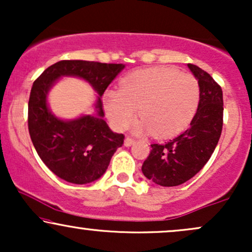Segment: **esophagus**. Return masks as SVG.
Here are the masks:
<instances>
[{"label": "esophagus", "mask_w": 252, "mask_h": 252, "mask_svg": "<svg viewBox=\"0 0 252 252\" xmlns=\"http://www.w3.org/2000/svg\"><path fill=\"white\" fill-rule=\"evenodd\" d=\"M134 143H135V140H134V138H131V137H126V140H124V146H126V147L132 146Z\"/></svg>", "instance_id": "1"}]
</instances>
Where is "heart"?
<instances>
[{
    "label": "heart",
    "mask_w": 252,
    "mask_h": 252,
    "mask_svg": "<svg viewBox=\"0 0 252 252\" xmlns=\"http://www.w3.org/2000/svg\"><path fill=\"white\" fill-rule=\"evenodd\" d=\"M200 98L198 79L190 73L172 67L143 68L124 77L120 90L104 94L106 115L117 129L123 130L138 115L142 122L137 132H152L164 138L179 134L189 126Z\"/></svg>",
    "instance_id": "heart-1"
}]
</instances>
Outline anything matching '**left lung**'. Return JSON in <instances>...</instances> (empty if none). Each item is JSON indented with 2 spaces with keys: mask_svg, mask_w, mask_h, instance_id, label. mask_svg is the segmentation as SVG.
Returning a JSON list of instances; mask_svg holds the SVG:
<instances>
[{
  "mask_svg": "<svg viewBox=\"0 0 252 252\" xmlns=\"http://www.w3.org/2000/svg\"><path fill=\"white\" fill-rule=\"evenodd\" d=\"M198 79L200 99L190 126L168 142L150 144L142 164L147 179L163 187L179 186L192 179L210 160L222 130V91L220 85L196 65L189 63Z\"/></svg>",
  "mask_w": 252,
  "mask_h": 252,
  "instance_id": "8db88e82",
  "label": "left lung"
}]
</instances>
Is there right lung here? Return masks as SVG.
Segmentation results:
<instances>
[{
	"label": "right lung",
	"mask_w": 252,
	"mask_h": 252,
	"mask_svg": "<svg viewBox=\"0 0 252 252\" xmlns=\"http://www.w3.org/2000/svg\"><path fill=\"white\" fill-rule=\"evenodd\" d=\"M124 68L123 63H102L85 60H62L46 68L33 83L28 102V130L37 155L57 176L84 185L99 179L117 148L123 134H115L103 120L100 97ZM63 75L83 77L100 94L96 114L74 121L53 117L47 106V92Z\"/></svg>",
	"instance_id": "right-lung-1"
}]
</instances>
